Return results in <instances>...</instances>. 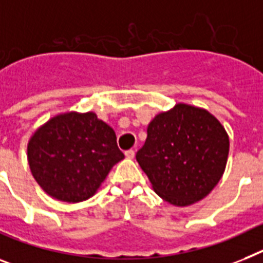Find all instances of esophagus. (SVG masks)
Listing matches in <instances>:
<instances>
[{"instance_id": "34e87169", "label": "esophagus", "mask_w": 263, "mask_h": 263, "mask_svg": "<svg viewBox=\"0 0 263 263\" xmlns=\"http://www.w3.org/2000/svg\"><path fill=\"white\" fill-rule=\"evenodd\" d=\"M125 158L127 159H134V156H135V151H132V149H128V151H125Z\"/></svg>"}]
</instances>
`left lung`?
<instances>
[{
    "label": "left lung",
    "mask_w": 263,
    "mask_h": 263,
    "mask_svg": "<svg viewBox=\"0 0 263 263\" xmlns=\"http://www.w3.org/2000/svg\"><path fill=\"white\" fill-rule=\"evenodd\" d=\"M229 149V135L213 114L178 103L149 121L136 160L162 199L186 207L217 186L226 170Z\"/></svg>",
    "instance_id": "left-lung-1"
}]
</instances>
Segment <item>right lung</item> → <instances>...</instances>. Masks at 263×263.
I'll use <instances>...</instances> for the list:
<instances>
[{
    "label": "right lung",
    "mask_w": 263,
    "mask_h": 263,
    "mask_svg": "<svg viewBox=\"0 0 263 263\" xmlns=\"http://www.w3.org/2000/svg\"><path fill=\"white\" fill-rule=\"evenodd\" d=\"M30 173L50 198L79 203L100 189L109 171L124 159L114 128L95 112L68 111L40 125L29 138Z\"/></svg>",
    "instance_id": "add662e5"
}]
</instances>
